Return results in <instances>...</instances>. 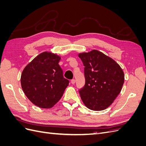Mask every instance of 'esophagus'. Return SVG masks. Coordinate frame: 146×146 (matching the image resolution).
I'll list each match as a JSON object with an SVG mask.
<instances>
[{"label": "esophagus", "mask_w": 146, "mask_h": 146, "mask_svg": "<svg viewBox=\"0 0 146 146\" xmlns=\"http://www.w3.org/2000/svg\"><path fill=\"white\" fill-rule=\"evenodd\" d=\"M70 82H71L72 85H74L75 83H76V80H75V79H72V80H71V81H70Z\"/></svg>", "instance_id": "1"}]
</instances>
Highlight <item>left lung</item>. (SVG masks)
Returning a JSON list of instances; mask_svg holds the SVG:
<instances>
[{
	"mask_svg": "<svg viewBox=\"0 0 146 146\" xmlns=\"http://www.w3.org/2000/svg\"><path fill=\"white\" fill-rule=\"evenodd\" d=\"M84 65L85 83L79 90L84 104L94 111L108 108L120 93L123 82V70L115 61L93 50L78 55Z\"/></svg>",
	"mask_w": 146,
	"mask_h": 146,
	"instance_id": "obj_1",
	"label": "left lung"
}]
</instances>
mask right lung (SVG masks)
<instances>
[{
	"label": "right lung",
	"mask_w": 146,
	"mask_h": 146,
	"mask_svg": "<svg viewBox=\"0 0 146 146\" xmlns=\"http://www.w3.org/2000/svg\"><path fill=\"white\" fill-rule=\"evenodd\" d=\"M60 57L43 52L26 66L21 74V83L27 98L38 107H53L62 97L69 81L63 77L58 64Z\"/></svg>",
	"instance_id": "1"
}]
</instances>
